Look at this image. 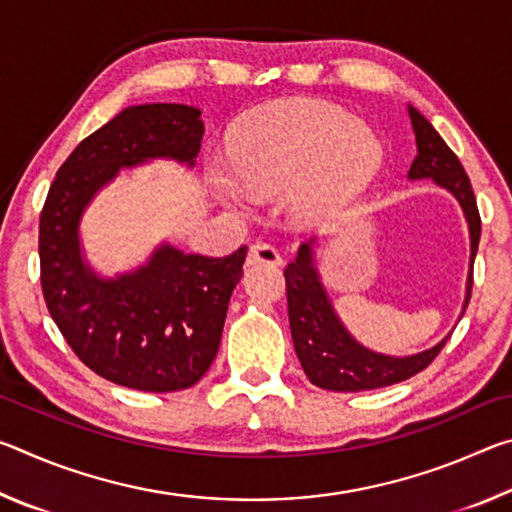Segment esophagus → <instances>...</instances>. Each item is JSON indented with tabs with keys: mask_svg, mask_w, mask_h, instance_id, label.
<instances>
[{
	"mask_svg": "<svg viewBox=\"0 0 512 512\" xmlns=\"http://www.w3.org/2000/svg\"><path fill=\"white\" fill-rule=\"evenodd\" d=\"M246 264L248 266H255V264H268V266H280L282 264V257L277 253V248L271 244H264V241H257L248 248V255H246Z\"/></svg>",
	"mask_w": 512,
	"mask_h": 512,
	"instance_id": "obj_1",
	"label": "esophagus"
}]
</instances>
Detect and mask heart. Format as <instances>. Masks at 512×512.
<instances>
[{
  "instance_id": "obj_1",
  "label": "heart",
  "mask_w": 512,
  "mask_h": 512,
  "mask_svg": "<svg viewBox=\"0 0 512 512\" xmlns=\"http://www.w3.org/2000/svg\"><path fill=\"white\" fill-rule=\"evenodd\" d=\"M228 171H214L216 194L244 205L250 192L287 187V212L320 223L366 192L384 164V142L366 121L332 101L291 97L253 110L235 128Z\"/></svg>"
}]
</instances>
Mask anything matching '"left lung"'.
Returning <instances> with one entry per match:
<instances>
[{
  "instance_id": "1",
  "label": "left lung",
  "mask_w": 512,
  "mask_h": 512,
  "mask_svg": "<svg viewBox=\"0 0 512 512\" xmlns=\"http://www.w3.org/2000/svg\"><path fill=\"white\" fill-rule=\"evenodd\" d=\"M409 117L415 133V146H418V155H415L409 169V178H431L438 187L447 189L461 205L467 228H470V273H467L465 284L463 316L472 296V271L481 239V216L476 210L470 178H467L463 164L458 162L454 151L436 133L429 119L422 117L413 106H409ZM314 244L316 239L302 244L298 248L296 262L284 268L291 339L296 345L300 366L311 384L325 388V391L339 393L372 391V388H384L409 379L427 368L452 334H447L433 348L409 354V357H391V354L368 350L366 345L354 339L341 323V318L336 316L332 300H329L316 268Z\"/></svg>"
}]
</instances>
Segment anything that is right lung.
<instances>
[{
    "label": "right lung",
    "mask_w": 512,
    "mask_h": 512,
    "mask_svg": "<svg viewBox=\"0 0 512 512\" xmlns=\"http://www.w3.org/2000/svg\"><path fill=\"white\" fill-rule=\"evenodd\" d=\"M205 126L183 103L128 106L76 146L40 214V282L51 318L85 366L146 393L194 386L219 352L246 246L228 257L160 244L135 271L103 277L81 246V219L103 187L155 158L194 167Z\"/></svg>",
    "instance_id": "1"
}]
</instances>
